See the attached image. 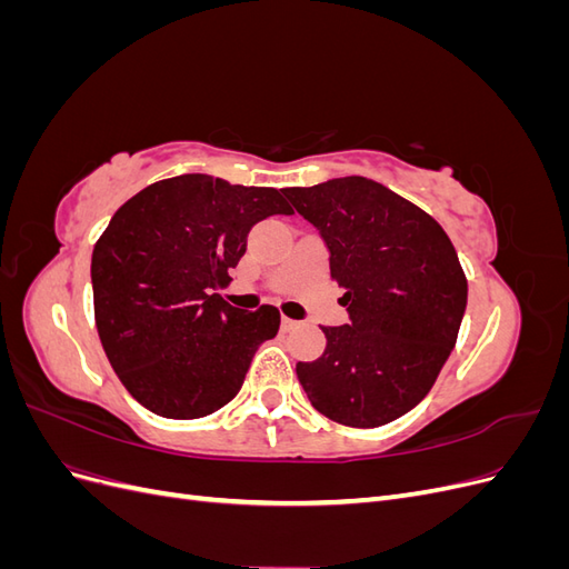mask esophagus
I'll return each instance as SVG.
<instances>
[{
	"instance_id": "obj_1",
	"label": "esophagus",
	"mask_w": 569,
	"mask_h": 569,
	"mask_svg": "<svg viewBox=\"0 0 569 569\" xmlns=\"http://www.w3.org/2000/svg\"><path fill=\"white\" fill-rule=\"evenodd\" d=\"M299 322L297 320H291V318H287V316H282V332H291L295 330Z\"/></svg>"
}]
</instances>
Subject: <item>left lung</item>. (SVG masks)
I'll use <instances>...</instances> for the list:
<instances>
[{
	"instance_id": "8db88e82",
	"label": "left lung",
	"mask_w": 569,
	"mask_h": 569,
	"mask_svg": "<svg viewBox=\"0 0 569 569\" xmlns=\"http://www.w3.org/2000/svg\"><path fill=\"white\" fill-rule=\"evenodd\" d=\"M282 192L320 230L351 318L322 327L325 353L297 363L308 401L349 427L401 418L437 382L468 306L449 234L420 206L360 176Z\"/></svg>"
}]
</instances>
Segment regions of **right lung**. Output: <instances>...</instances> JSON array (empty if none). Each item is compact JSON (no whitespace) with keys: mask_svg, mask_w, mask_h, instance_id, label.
<instances>
[{"mask_svg":"<svg viewBox=\"0 0 569 569\" xmlns=\"http://www.w3.org/2000/svg\"><path fill=\"white\" fill-rule=\"evenodd\" d=\"M274 187L189 173L159 180L113 213L92 251L94 322L118 380L151 412L211 416L242 389L280 311H242L218 295L249 230L295 213Z\"/></svg>","mask_w":569,"mask_h":569,"instance_id":"right-lung-1","label":"right lung"}]
</instances>
